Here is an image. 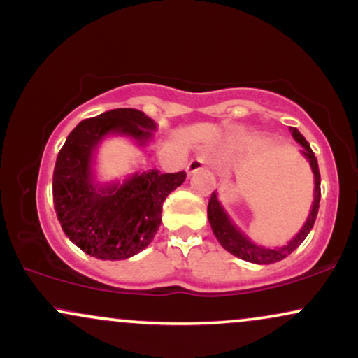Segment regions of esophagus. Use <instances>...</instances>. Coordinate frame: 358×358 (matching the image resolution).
<instances>
[{
    "label": "esophagus",
    "mask_w": 358,
    "mask_h": 358,
    "mask_svg": "<svg viewBox=\"0 0 358 358\" xmlns=\"http://www.w3.org/2000/svg\"><path fill=\"white\" fill-rule=\"evenodd\" d=\"M205 165H206V157H203V155L194 157V158H192V160L188 162L187 171H188V173H194V171L205 169Z\"/></svg>",
    "instance_id": "obj_1"
}]
</instances>
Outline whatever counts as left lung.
<instances>
[{"instance_id":"obj_1","label":"left lung","mask_w":358,"mask_h":358,"mask_svg":"<svg viewBox=\"0 0 358 358\" xmlns=\"http://www.w3.org/2000/svg\"><path fill=\"white\" fill-rule=\"evenodd\" d=\"M289 130L292 132V137L302 145V153H304L307 160H309L310 169L314 171L315 189H314V203H312L310 215L306 221L304 228L301 229L299 234H297L291 243L282 248H278V250H266V248L256 246L255 243H251L250 239L244 236L236 226L231 223V220L228 218V215H226L224 210L220 205L216 192H213L210 201H208V220H210L211 229L221 246H223L228 252H231V255L239 257V259L255 262V264H273V262L284 259V257H287L294 250H297V248L301 246V243L304 241L307 234L310 233L312 226L315 223V218H317L319 203H320V173H319L317 158H315L314 152H312L309 142H307L304 135H302L296 127H291Z\"/></svg>"}]
</instances>
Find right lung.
Segmentation results:
<instances>
[{"label":"right lung","mask_w":358,"mask_h":358,"mask_svg":"<svg viewBox=\"0 0 358 358\" xmlns=\"http://www.w3.org/2000/svg\"><path fill=\"white\" fill-rule=\"evenodd\" d=\"M155 122L137 108H114L85 119L67 135L52 175V201L66 236L99 259H127L150 244L165 198L187 173H135L120 187L97 188L92 152L103 135L119 132L145 142Z\"/></svg>","instance_id":"right-lung-1"}]
</instances>
